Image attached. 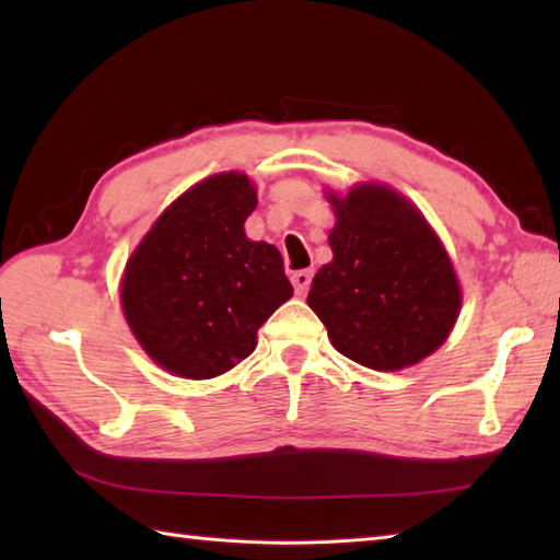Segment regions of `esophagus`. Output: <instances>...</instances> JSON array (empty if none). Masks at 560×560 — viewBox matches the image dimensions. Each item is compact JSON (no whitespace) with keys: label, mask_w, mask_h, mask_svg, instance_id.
I'll return each mask as SVG.
<instances>
[{"label":"esophagus","mask_w":560,"mask_h":560,"mask_svg":"<svg viewBox=\"0 0 560 560\" xmlns=\"http://www.w3.org/2000/svg\"><path fill=\"white\" fill-rule=\"evenodd\" d=\"M293 289L299 295H305V291L311 289V281H313V271L311 269H301V271H293Z\"/></svg>","instance_id":"esophagus-1"}]
</instances>
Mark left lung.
Listing matches in <instances>:
<instances>
[{
    "label": "left lung",
    "instance_id": "obj_1",
    "mask_svg": "<svg viewBox=\"0 0 560 560\" xmlns=\"http://www.w3.org/2000/svg\"><path fill=\"white\" fill-rule=\"evenodd\" d=\"M337 223L331 261L307 305L331 347L373 371H401L431 355L455 327L462 293L443 243L411 201L385 185L329 195Z\"/></svg>",
    "mask_w": 560,
    "mask_h": 560
}]
</instances>
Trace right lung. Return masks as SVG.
<instances>
[{
	"label": "right lung",
	"mask_w": 560,
	"mask_h": 560,
	"mask_svg": "<svg viewBox=\"0 0 560 560\" xmlns=\"http://www.w3.org/2000/svg\"><path fill=\"white\" fill-rule=\"evenodd\" d=\"M255 207L247 175H211L177 197L129 257L127 325L168 373L209 380L231 371L293 295L279 249L245 235Z\"/></svg>",
	"instance_id": "add662e5"
}]
</instances>
